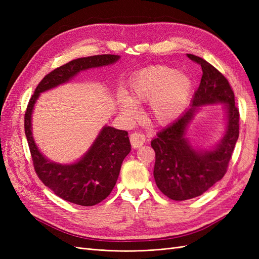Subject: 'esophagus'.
Listing matches in <instances>:
<instances>
[{"label":"esophagus","instance_id":"esophagus-1","mask_svg":"<svg viewBox=\"0 0 259 259\" xmlns=\"http://www.w3.org/2000/svg\"><path fill=\"white\" fill-rule=\"evenodd\" d=\"M130 142L133 148H139L145 143V136L143 134H140V133L135 132L130 135Z\"/></svg>","mask_w":259,"mask_h":259}]
</instances>
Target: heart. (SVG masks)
<instances>
[{
    "mask_svg": "<svg viewBox=\"0 0 259 259\" xmlns=\"http://www.w3.org/2000/svg\"><path fill=\"white\" fill-rule=\"evenodd\" d=\"M192 91V81L167 66H152L139 71L130 82V94H120L119 105L125 116L133 117L137 104H149V113L158 124H167L182 112Z\"/></svg>",
    "mask_w": 259,
    "mask_h": 259,
    "instance_id": "obj_1",
    "label": "heart"
}]
</instances>
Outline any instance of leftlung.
Wrapping results in <instances>:
<instances>
[{"mask_svg": "<svg viewBox=\"0 0 259 259\" xmlns=\"http://www.w3.org/2000/svg\"><path fill=\"white\" fill-rule=\"evenodd\" d=\"M188 58L202 68L201 83L192 105L177 120L158 133L151 142L155 151L153 176L163 194L175 201L199 197L226 174L239 138V109L231 86L218 70L192 54ZM224 102L227 109V130L222 142L213 151L195 149L185 137L194 113L202 105Z\"/></svg>", "mask_w": 259, "mask_h": 259, "instance_id": "1", "label": "left lung"}]
</instances>
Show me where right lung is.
<instances>
[{
	"label": "right lung",
	"instance_id": "add662e5",
	"mask_svg": "<svg viewBox=\"0 0 259 259\" xmlns=\"http://www.w3.org/2000/svg\"><path fill=\"white\" fill-rule=\"evenodd\" d=\"M119 58L117 55H95L53 70L36 86L25 113V133L37 177L59 198L77 205L93 206L111 193L122 162L131 151L128 133L105 126L80 161L62 165L49 161L37 149L31 132V114L40 93L68 82L83 70L111 65Z\"/></svg>",
	"mask_w": 259,
	"mask_h": 259
}]
</instances>
